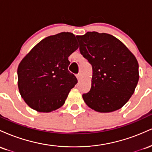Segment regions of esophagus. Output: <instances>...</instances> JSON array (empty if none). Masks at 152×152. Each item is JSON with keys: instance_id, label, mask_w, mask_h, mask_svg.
I'll list each match as a JSON object with an SVG mask.
<instances>
[{"instance_id": "esophagus-1", "label": "esophagus", "mask_w": 152, "mask_h": 152, "mask_svg": "<svg viewBox=\"0 0 152 152\" xmlns=\"http://www.w3.org/2000/svg\"><path fill=\"white\" fill-rule=\"evenodd\" d=\"M76 78H78V80H80V78H81V74H76Z\"/></svg>"}]
</instances>
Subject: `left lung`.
<instances>
[{
	"instance_id": "8db88e82",
	"label": "left lung",
	"mask_w": 152,
	"mask_h": 152,
	"mask_svg": "<svg viewBox=\"0 0 152 152\" xmlns=\"http://www.w3.org/2000/svg\"><path fill=\"white\" fill-rule=\"evenodd\" d=\"M80 53L92 66L91 88L82 95L86 105L101 113L118 110L129 100L139 81L137 58L110 34L76 36Z\"/></svg>"
}]
</instances>
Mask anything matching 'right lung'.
I'll return each instance as SVG.
<instances>
[{
    "label": "right lung",
    "mask_w": 152,
    "mask_h": 152,
    "mask_svg": "<svg viewBox=\"0 0 152 152\" xmlns=\"http://www.w3.org/2000/svg\"><path fill=\"white\" fill-rule=\"evenodd\" d=\"M78 48L76 36L62 32L33 48L18 68V89L31 108L50 112L64 105L77 78L69 71V56Z\"/></svg>",
    "instance_id": "right-lung-1"
}]
</instances>
